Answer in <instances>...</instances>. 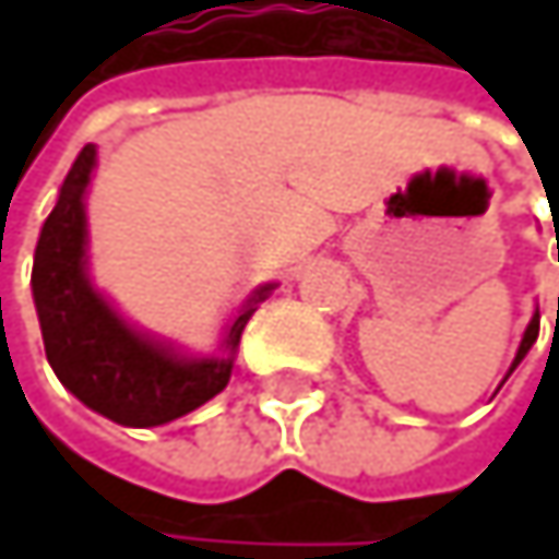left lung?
<instances>
[{
	"mask_svg": "<svg viewBox=\"0 0 559 559\" xmlns=\"http://www.w3.org/2000/svg\"><path fill=\"white\" fill-rule=\"evenodd\" d=\"M537 330H540V313H534V317H531V323H527V330H524V340H521V346H518V356H514V362H511V369H508V376L518 369V362H521V359L527 356V349L534 346V340H537ZM508 376H504V379H508Z\"/></svg>",
	"mask_w": 559,
	"mask_h": 559,
	"instance_id": "left-lung-1",
	"label": "left lung"
}]
</instances>
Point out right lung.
<instances>
[{
    "label": "right lung",
    "mask_w": 559,
    "mask_h": 559,
    "mask_svg": "<svg viewBox=\"0 0 559 559\" xmlns=\"http://www.w3.org/2000/svg\"><path fill=\"white\" fill-rule=\"evenodd\" d=\"M96 145H86L60 183L51 216L41 226L32 290L45 353L60 385L96 414L122 427H158L190 414L226 389L236 346L255 307L275 284H262L229 323L223 353L210 359L180 356L174 346L129 326L86 275V183Z\"/></svg>",
    "instance_id": "right-lung-1"
}]
</instances>
